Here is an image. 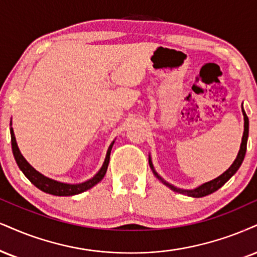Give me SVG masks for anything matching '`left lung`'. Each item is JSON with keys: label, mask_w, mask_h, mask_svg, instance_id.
<instances>
[{"label": "left lung", "mask_w": 257, "mask_h": 257, "mask_svg": "<svg viewBox=\"0 0 257 257\" xmlns=\"http://www.w3.org/2000/svg\"><path fill=\"white\" fill-rule=\"evenodd\" d=\"M242 113H243V118H244V132H243L242 143H240L238 155H237L236 160L233 161V163L229 167V169H227L226 172H224L223 174H221L220 176H218V177H216V179L211 180V181H208V182L202 183V185L196 187V188H194V189L177 188V187L173 186L172 183L167 182L166 180H163L162 177L158 175L157 172L155 170V168H154V164H153V161H151L150 155H149V164H150V168H151V170H153L154 175L156 176L161 182L164 183V185H166L167 187H169L172 191L176 192V193H181V194H186L188 196H193V198H202V196H206V195L211 194V193L218 191V189H219L221 186L225 185V183L229 181L231 177L235 175L237 170L239 169V167H240V164H242L243 160H244L245 151H246V142H248V136H249V119H248V116H246V114L244 112V108H243V103H242Z\"/></svg>", "instance_id": "8db88e82"}]
</instances>
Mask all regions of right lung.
Listing matches in <instances>:
<instances>
[{
    "label": "right lung",
    "mask_w": 257,
    "mask_h": 257,
    "mask_svg": "<svg viewBox=\"0 0 257 257\" xmlns=\"http://www.w3.org/2000/svg\"><path fill=\"white\" fill-rule=\"evenodd\" d=\"M11 137H12L13 155H14L15 161H17L18 166L20 168L21 172L25 174V176H26L27 179L37 187V188H39L40 191L49 193V194H52V195H57V196H70V195L80 194V193L88 191V189H90L91 187L97 185V183L103 179V176L106 175L107 168H108V163H109L110 150H112L114 142H115L113 141L112 143H110L108 150H107L106 158H104L102 167L100 168L99 172L95 174L91 179L81 183H64L43 175V174L34 169V168L27 162L26 158L22 156L20 150H19L17 139H15L14 131H13V127H12V121H11Z\"/></svg>",
    "instance_id": "obj_1"
}]
</instances>
